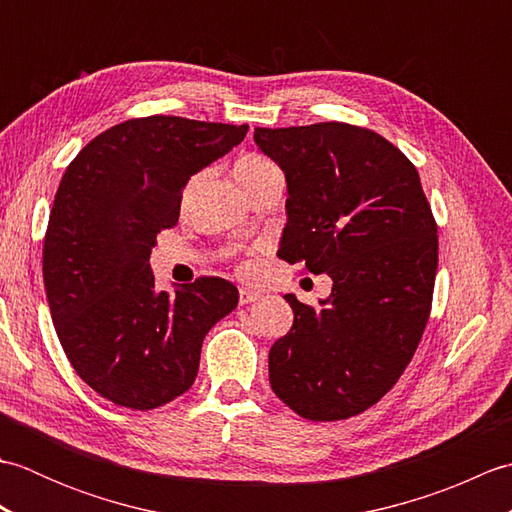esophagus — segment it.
Masks as SVG:
<instances>
[{
	"label": "esophagus",
	"mask_w": 512,
	"mask_h": 512,
	"mask_svg": "<svg viewBox=\"0 0 512 512\" xmlns=\"http://www.w3.org/2000/svg\"><path fill=\"white\" fill-rule=\"evenodd\" d=\"M259 297V292L257 290H253V288H242L239 290V306H248V303H253V301H257Z\"/></svg>",
	"instance_id": "1"
}]
</instances>
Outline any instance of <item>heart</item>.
Listing matches in <instances>:
<instances>
[{
    "label": "heart",
    "mask_w": 512,
    "mask_h": 512,
    "mask_svg": "<svg viewBox=\"0 0 512 512\" xmlns=\"http://www.w3.org/2000/svg\"><path fill=\"white\" fill-rule=\"evenodd\" d=\"M233 171H235L237 182L242 184V189L246 193H250L257 187H262V184H266L270 180L281 178V171L277 169L275 162L264 158V156H259V154H246L242 158H237ZM200 178H202V173H198V176H193L187 182V187H184V200H189V195L193 193L195 187H198Z\"/></svg>",
    "instance_id": "1"
}]
</instances>
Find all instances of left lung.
<instances>
[{
  "instance_id": "obj_1",
  "label": "left lung",
  "mask_w": 512,
  "mask_h": 512,
  "mask_svg": "<svg viewBox=\"0 0 512 512\" xmlns=\"http://www.w3.org/2000/svg\"><path fill=\"white\" fill-rule=\"evenodd\" d=\"M255 143L286 176L277 255L332 279L319 308L286 295L295 321L270 347V387L301 418L345 420L383 398L416 352L438 226L416 167L369 129L257 127Z\"/></svg>"
}]
</instances>
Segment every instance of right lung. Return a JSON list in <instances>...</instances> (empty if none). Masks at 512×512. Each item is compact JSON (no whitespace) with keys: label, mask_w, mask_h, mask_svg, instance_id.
I'll use <instances>...</instances> for the list:
<instances>
[{"label":"right lung","mask_w":512,"mask_h":512,"mask_svg":"<svg viewBox=\"0 0 512 512\" xmlns=\"http://www.w3.org/2000/svg\"><path fill=\"white\" fill-rule=\"evenodd\" d=\"M248 125L134 118L96 136L65 169L43 242L52 323L74 372L127 409L187 391L204 336L237 308L231 281L156 290L149 257L176 226L191 176L242 143Z\"/></svg>","instance_id":"right-lung-1"}]
</instances>
